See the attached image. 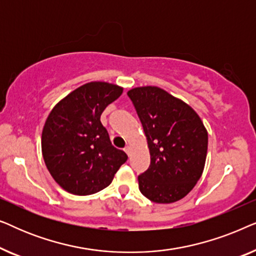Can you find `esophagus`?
Returning a JSON list of instances; mask_svg holds the SVG:
<instances>
[{"label": "esophagus", "instance_id": "1", "mask_svg": "<svg viewBox=\"0 0 256 256\" xmlns=\"http://www.w3.org/2000/svg\"><path fill=\"white\" fill-rule=\"evenodd\" d=\"M124 152H126V154H127V155L129 156V155H130V148H129V146H126V148L124 149Z\"/></svg>", "mask_w": 256, "mask_h": 256}]
</instances>
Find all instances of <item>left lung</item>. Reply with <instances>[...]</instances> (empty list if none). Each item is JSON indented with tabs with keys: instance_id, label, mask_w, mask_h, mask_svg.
<instances>
[{
	"instance_id": "1",
	"label": "left lung",
	"mask_w": 256,
	"mask_h": 256,
	"mask_svg": "<svg viewBox=\"0 0 256 256\" xmlns=\"http://www.w3.org/2000/svg\"><path fill=\"white\" fill-rule=\"evenodd\" d=\"M127 96L144 130L150 166L138 176L141 194L154 202L184 198L200 178L208 132L192 108L162 88L136 87Z\"/></svg>"
}]
</instances>
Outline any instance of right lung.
<instances>
[{
    "mask_svg": "<svg viewBox=\"0 0 256 256\" xmlns=\"http://www.w3.org/2000/svg\"><path fill=\"white\" fill-rule=\"evenodd\" d=\"M124 88L94 82L56 104L42 132V152L54 180L70 194H93L107 188L127 160L112 144L100 116Z\"/></svg>",
    "mask_w": 256,
    "mask_h": 256,
    "instance_id": "right-lung-1",
    "label": "right lung"
}]
</instances>
